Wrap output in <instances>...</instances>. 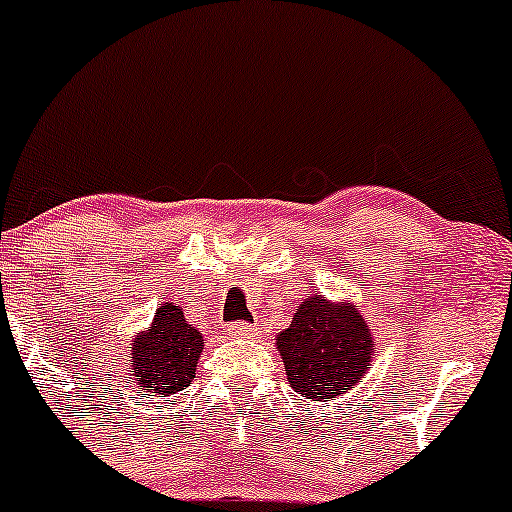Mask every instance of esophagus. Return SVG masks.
Listing matches in <instances>:
<instances>
[{"instance_id": "1", "label": "esophagus", "mask_w": 512, "mask_h": 512, "mask_svg": "<svg viewBox=\"0 0 512 512\" xmlns=\"http://www.w3.org/2000/svg\"><path fill=\"white\" fill-rule=\"evenodd\" d=\"M258 333H261V330H258L256 325H251V323H234V325H229V335L231 337H244V340H254Z\"/></svg>"}]
</instances>
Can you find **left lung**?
Instances as JSON below:
<instances>
[{
    "label": "left lung",
    "instance_id": "1",
    "mask_svg": "<svg viewBox=\"0 0 512 512\" xmlns=\"http://www.w3.org/2000/svg\"><path fill=\"white\" fill-rule=\"evenodd\" d=\"M288 384L310 402H330L355 387L372 365L374 337L360 305L308 295L291 325L276 333Z\"/></svg>",
    "mask_w": 512,
    "mask_h": 512
}]
</instances>
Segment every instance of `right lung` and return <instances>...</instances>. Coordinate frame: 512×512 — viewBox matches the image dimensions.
Here are the masks:
<instances>
[{
    "instance_id": "add662e5",
    "label": "right lung",
    "mask_w": 512,
    "mask_h": 512,
    "mask_svg": "<svg viewBox=\"0 0 512 512\" xmlns=\"http://www.w3.org/2000/svg\"><path fill=\"white\" fill-rule=\"evenodd\" d=\"M128 365L130 379L150 397L182 392L197 374L204 337L187 323L184 310L175 303H160L150 328L140 330L130 342Z\"/></svg>"
}]
</instances>
